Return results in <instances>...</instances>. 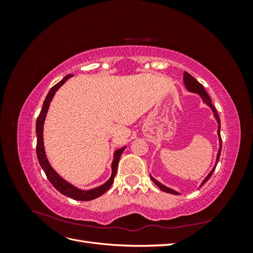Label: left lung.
<instances>
[{
	"label": "left lung",
	"mask_w": 253,
	"mask_h": 253,
	"mask_svg": "<svg viewBox=\"0 0 253 253\" xmlns=\"http://www.w3.org/2000/svg\"><path fill=\"white\" fill-rule=\"evenodd\" d=\"M183 83H185V85H186V87H187V89H188L189 91H191V93H196V94L200 95V96L202 97V99H203V101H204L207 105H209V106H210L211 110H212V112H213V114H214V117H215V119H216V121H217V124H218L217 134H218V137H219V150H218L217 157H216V164H215V166H214V168L212 169V171L208 174V176H207V177L204 179V181L202 182V185H201V187H202V186L204 185V183L211 177L212 174H213V172H214V170H215V168H216V165H217V163H218V160H219L220 151H221L220 120H219L218 114H217V112H216L215 108H214V105H213V104H212V102H211V99H210V97H209L208 93H207L206 89H205V87L203 86V84H201V83L198 82L194 77H192V76H191V75H190L189 73H187V72H185V74H183ZM151 179L153 180V182H154L155 185H156L160 190L164 191V192L171 193V194H175V195H178V193L176 192V191H174V190H172V189H170V188H168V187H166V186L162 185V183H160L159 181H157L154 177H152V176H151Z\"/></svg>",
	"instance_id": "left-lung-1"
}]
</instances>
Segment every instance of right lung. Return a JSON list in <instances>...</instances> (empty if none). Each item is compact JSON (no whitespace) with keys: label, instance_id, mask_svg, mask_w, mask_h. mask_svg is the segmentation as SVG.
<instances>
[{"label":"right lung","instance_id":"1","mask_svg":"<svg viewBox=\"0 0 253 253\" xmlns=\"http://www.w3.org/2000/svg\"><path fill=\"white\" fill-rule=\"evenodd\" d=\"M73 75H67L65 77L61 80L60 82H58L56 85H53L50 90L48 91V94L45 98V100L43 102V106H42V110L39 116L37 118V124H36V132H37V157L38 160H39V164L42 167L43 171L46 174V177L48 178V180L50 181L51 185L55 187L60 193H62L63 195H66L68 197L73 198V200L76 201H82V202H87V201H93L95 198L101 196L102 194H104L106 191H108L112 183L114 181L115 176H116L117 173V167H118V163H119V159L120 156L122 154V152L125 151V148H121L119 150H117L115 152L114 154V160H113V164H112V176L110 177V179L106 181L105 183H103L102 186L95 188V189H91L88 191H83L80 190L78 188L74 187L71 183H68L67 181H65L61 176L58 175V173H56V171L52 169L50 167L48 160L46 158V155H45V151H44V145H43V125H44V120L45 117H46V114L49 108V103L51 101V99L55 95L56 91L58 90V88L62 85V84L72 77Z\"/></svg>","mask_w":253,"mask_h":253}]
</instances>
